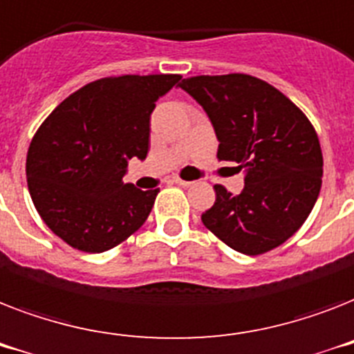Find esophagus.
I'll return each mask as SVG.
<instances>
[{"mask_svg": "<svg viewBox=\"0 0 354 354\" xmlns=\"http://www.w3.org/2000/svg\"><path fill=\"white\" fill-rule=\"evenodd\" d=\"M174 183H175V185H179V186H185V188H188V186L194 185L192 180H185V179H180V177H174Z\"/></svg>", "mask_w": 354, "mask_h": 354, "instance_id": "obj_1", "label": "esophagus"}]
</instances>
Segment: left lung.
<instances>
[{
    "label": "left lung",
    "mask_w": 354,
    "mask_h": 354,
    "mask_svg": "<svg viewBox=\"0 0 354 354\" xmlns=\"http://www.w3.org/2000/svg\"><path fill=\"white\" fill-rule=\"evenodd\" d=\"M180 89L214 124L217 159L245 169V188L232 195L216 185V203L201 219L225 245L259 256L294 236L322 188L324 157L315 126L292 100L256 76H190Z\"/></svg>",
    "instance_id": "1"
}]
</instances>
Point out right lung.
I'll return each mask as SVG.
<instances>
[{"label": "right lung", "mask_w": 354, "mask_h": 354, "mask_svg": "<svg viewBox=\"0 0 354 354\" xmlns=\"http://www.w3.org/2000/svg\"><path fill=\"white\" fill-rule=\"evenodd\" d=\"M179 75L107 76L65 98L34 133L27 185L44 223L69 247L106 252L144 225L157 190L122 180L148 155L149 115Z\"/></svg>", "instance_id": "add662e5"}]
</instances>
